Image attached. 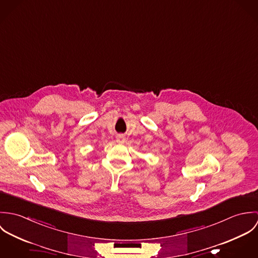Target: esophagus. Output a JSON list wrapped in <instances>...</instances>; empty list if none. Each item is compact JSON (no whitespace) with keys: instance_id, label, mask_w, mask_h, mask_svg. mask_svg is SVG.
Segmentation results:
<instances>
[{"instance_id":"1","label":"esophagus","mask_w":258,"mask_h":258,"mask_svg":"<svg viewBox=\"0 0 258 258\" xmlns=\"http://www.w3.org/2000/svg\"><path fill=\"white\" fill-rule=\"evenodd\" d=\"M116 140H117V142H118V143H123V142L125 141V136H124V135H122V134L117 135Z\"/></svg>"}]
</instances>
